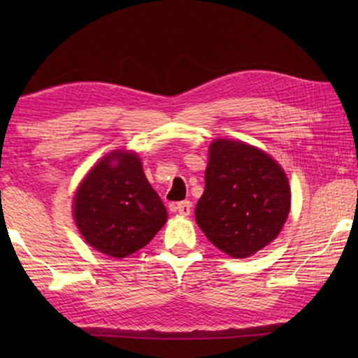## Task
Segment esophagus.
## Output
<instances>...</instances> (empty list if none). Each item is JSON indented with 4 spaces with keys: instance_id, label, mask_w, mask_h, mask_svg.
I'll return each mask as SVG.
<instances>
[{
    "instance_id": "esophagus-1",
    "label": "esophagus",
    "mask_w": 358,
    "mask_h": 358,
    "mask_svg": "<svg viewBox=\"0 0 358 358\" xmlns=\"http://www.w3.org/2000/svg\"><path fill=\"white\" fill-rule=\"evenodd\" d=\"M191 207H192V203L189 201H183V202H178L177 203V207H175V210H177L180 215L187 216V215H191Z\"/></svg>"
}]
</instances>
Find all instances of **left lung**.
<instances>
[{
    "label": "left lung",
    "mask_w": 358,
    "mask_h": 358,
    "mask_svg": "<svg viewBox=\"0 0 358 358\" xmlns=\"http://www.w3.org/2000/svg\"><path fill=\"white\" fill-rule=\"evenodd\" d=\"M290 187L276 161L243 142L210 145L196 221L216 248L243 259L271 243L287 220Z\"/></svg>",
    "instance_id": "8db88e82"
}]
</instances>
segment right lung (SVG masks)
Instances as JSON below:
<instances>
[{"label":"right lung","instance_id":"obj_1","mask_svg":"<svg viewBox=\"0 0 358 358\" xmlns=\"http://www.w3.org/2000/svg\"><path fill=\"white\" fill-rule=\"evenodd\" d=\"M74 220L90 246L121 259L150 243L166 224L167 211L137 155L115 151L78 186Z\"/></svg>","mask_w":358,"mask_h":358}]
</instances>
